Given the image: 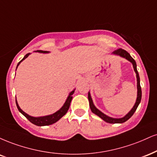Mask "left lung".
<instances>
[{
  "label": "left lung",
  "instance_id": "left-lung-1",
  "mask_svg": "<svg viewBox=\"0 0 157 157\" xmlns=\"http://www.w3.org/2000/svg\"><path fill=\"white\" fill-rule=\"evenodd\" d=\"M113 54L117 55V56H121V57L126 58V60H128L129 61H130L132 63L134 70H135V73H136V77H137V99H136V102L135 104V105H134L132 109L131 110H130L129 112L124 117H123V118H111V117L106 116V115L104 114L102 112H101L99 109H98L97 107H95V105H94L93 100H92L91 97H90V92H88V101H89V105H90V110L92 111V113H94V114H96L97 116L100 117V118H101L102 120L105 121L109 123V124H122V123L125 122L128 119H129V118L133 116L134 113H135L136 109H137V107H138L139 104L140 103L141 97H142V90H141L140 83V77H139L138 71H137V64H136L135 60H134L132 58V56H130L129 52H126V50H123V49H121V48L115 50L114 52H113Z\"/></svg>",
  "mask_w": 157,
  "mask_h": 157
}]
</instances>
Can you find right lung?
I'll use <instances>...</instances> for the list:
<instances>
[{
	"instance_id": "1",
	"label": "right lung",
	"mask_w": 157,
	"mask_h": 157,
	"mask_svg": "<svg viewBox=\"0 0 157 157\" xmlns=\"http://www.w3.org/2000/svg\"><path fill=\"white\" fill-rule=\"evenodd\" d=\"M36 52H41V53H48V52H48V51H43V50H36ZM29 55H30V53H28L24 56V58H22V59L18 63L17 66V67L20 65V63H21L22 60H25L26 58L28 57V56H29ZM75 90H73L72 91H71L70 93H69L67 100H66L65 103L63 104V105L62 106L61 108H60V109H58L57 112H56L52 115H49V116H41V117L31 116H29V115H28L27 113H25L23 110H22L21 108H20V106L18 105V103H17V100H16V105H17V107L18 110L20 111V112L25 117V118H27V119L29 120L32 123V124H35V125L39 126L51 125V124L57 122L58 120L60 119V118H61L62 117H63L64 115L67 113L68 109H69V106H70V103H71V99H72V95H73L74 92H75Z\"/></svg>"
}]
</instances>
